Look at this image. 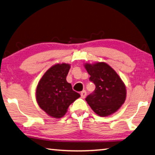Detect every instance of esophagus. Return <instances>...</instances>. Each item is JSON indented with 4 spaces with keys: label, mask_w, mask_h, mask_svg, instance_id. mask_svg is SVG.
Masks as SVG:
<instances>
[{
    "label": "esophagus",
    "mask_w": 155,
    "mask_h": 155,
    "mask_svg": "<svg viewBox=\"0 0 155 155\" xmlns=\"http://www.w3.org/2000/svg\"><path fill=\"white\" fill-rule=\"evenodd\" d=\"M85 96H86V91H83L81 92V97L83 99H84L85 97Z\"/></svg>",
    "instance_id": "esophagus-1"
}]
</instances>
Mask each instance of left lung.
I'll use <instances>...</instances> for the list:
<instances>
[{
  "label": "left lung",
  "mask_w": 155,
  "mask_h": 155,
  "mask_svg": "<svg viewBox=\"0 0 155 155\" xmlns=\"http://www.w3.org/2000/svg\"><path fill=\"white\" fill-rule=\"evenodd\" d=\"M90 81L95 85V90L85 98L93 111L105 117L114 114L126 99V87L114 69L105 63L85 64Z\"/></svg>",
  "instance_id": "1"
}]
</instances>
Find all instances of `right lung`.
Masks as SVG:
<instances>
[{
	"instance_id": "add662e5",
	"label": "right lung",
	"mask_w": 155,
	"mask_h": 155,
	"mask_svg": "<svg viewBox=\"0 0 155 155\" xmlns=\"http://www.w3.org/2000/svg\"><path fill=\"white\" fill-rule=\"evenodd\" d=\"M70 69L69 64H55L46 71L37 86L36 100L39 107L55 118L64 115L71 104L80 97L66 80Z\"/></svg>"
}]
</instances>
